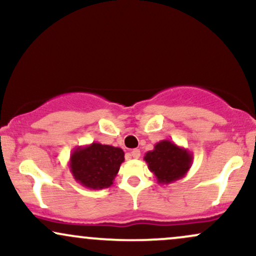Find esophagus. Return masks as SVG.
<instances>
[{
  "label": "esophagus",
  "mask_w": 256,
  "mask_h": 256,
  "mask_svg": "<svg viewBox=\"0 0 256 256\" xmlns=\"http://www.w3.org/2000/svg\"><path fill=\"white\" fill-rule=\"evenodd\" d=\"M130 155L134 158H138L140 156V149H134V150L130 152Z\"/></svg>",
  "instance_id": "1"
}]
</instances>
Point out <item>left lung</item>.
<instances>
[{
    "label": "left lung",
    "instance_id": "obj_1",
    "mask_svg": "<svg viewBox=\"0 0 256 256\" xmlns=\"http://www.w3.org/2000/svg\"><path fill=\"white\" fill-rule=\"evenodd\" d=\"M144 161L158 184H171L183 178L192 164V154L174 142L164 140L146 152Z\"/></svg>",
    "mask_w": 256,
    "mask_h": 256
}]
</instances>
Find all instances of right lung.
I'll list each match as a JSON object with an SVG mask.
<instances>
[{
  "label": "right lung",
  "instance_id": "1",
  "mask_svg": "<svg viewBox=\"0 0 256 256\" xmlns=\"http://www.w3.org/2000/svg\"><path fill=\"white\" fill-rule=\"evenodd\" d=\"M124 155L122 148L98 142L77 146L70 158V171L84 188L104 189L113 184L120 165L125 160Z\"/></svg>",
  "mask_w": 256,
  "mask_h": 256
}]
</instances>
